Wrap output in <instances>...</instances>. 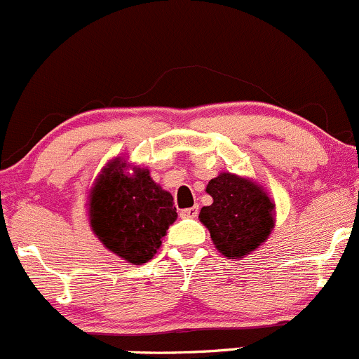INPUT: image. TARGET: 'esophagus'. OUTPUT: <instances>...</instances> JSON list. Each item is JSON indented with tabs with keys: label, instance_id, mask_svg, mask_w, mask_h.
Wrapping results in <instances>:
<instances>
[{
	"label": "esophagus",
	"instance_id": "esophagus-1",
	"mask_svg": "<svg viewBox=\"0 0 359 359\" xmlns=\"http://www.w3.org/2000/svg\"><path fill=\"white\" fill-rule=\"evenodd\" d=\"M180 215L183 219H195L196 215H198V205L190 207V209H183V210H181Z\"/></svg>",
	"mask_w": 359,
	"mask_h": 359
}]
</instances>
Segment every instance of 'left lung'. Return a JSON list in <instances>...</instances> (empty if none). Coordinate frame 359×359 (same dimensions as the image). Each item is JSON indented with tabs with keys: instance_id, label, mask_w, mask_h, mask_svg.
I'll return each mask as SVG.
<instances>
[{
	"instance_id": "8db88e82",
	"label": "left lung",
	"mask_w": 359,
	"mask_h": 359,
	"mask_svg": "<svg viewBox=\"0 0 359 359\" xmlns=\"http://www.w3.org/2000/svg\"><path fill=\"white\" fill-rule=\"evenodd\" d=\"M205 191L214 202L200 210L198 219L224 257L250 255L272 233L276 203L255 181L221 172Z\"/></svg>"
}]
</instances>
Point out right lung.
<instances>
[{
    "instance_id": "add662e5",
    "label": "right lung",
    "mask_w": 359,
    "mask_h": 359,
    "mask_svg": "<svg viewBox=\"0 0 359 359\" xmlns=\"http://www.w3.org/2000/svg\"><path fill=\"white\" fill-rule=\"evenodd\" d=\"M126 161H111L88 194V222L109 252L133 265L149 262L176 221L172 195L150 178L149 169L126 172Z\"/></svg>"
}]
</instances>
